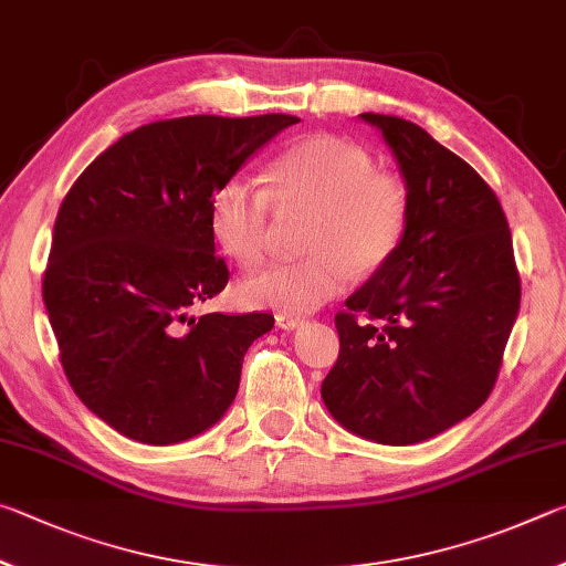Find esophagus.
I'll list each match as a JSON object with an SVG mask.
<instances>
[{
  "instance_id": "esophagus-1",
  "label": "esophagus",
  "mask_w": 566,
  "mask_h": 566,
  "mask_svg": "<svg viewBox=\"0 0 566 566\" xmlns=\"http://www.w3.org/2000/svg\"><path fill=\"white\" fill-rule=\"evenodd\" d=\"M305 321L301 318V315H289V313H277L275 315V325L281 331H295V328H301Z\"/></svg>"
}]
</instances>
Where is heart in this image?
<instances>
[{
	"mask_svg": "<svg viewBox=\"0 0 566 566\" xmlns=\"http://www.w3.org/2000/svg\"><path fill=\"white\" fill-rule=\"evenodd\" d=\"M373 168L365 148L321 134L275 158L268 188L241 176L216 188L208 226L221 251L243 268L263 261L273 206L311 211L303 231L308 255L243 277L235 295L245 308L311 313L343 293L353 271L370 275L390 261L408 228L410 198L400 178Z\"/></svg>",
	"mask_w": 566,
	"mask_h": 566,
	"instance_id": "heart-1",
	"label": "heart"
}]
</instances>
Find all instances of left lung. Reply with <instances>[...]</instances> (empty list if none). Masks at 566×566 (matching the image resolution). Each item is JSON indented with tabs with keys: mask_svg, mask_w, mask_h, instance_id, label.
<instances>
[{
	"mask_svg": "<svg viewBox=\"0 0 566 566\" xmlns=\"http://www.w3.org/2000/svg\"><path fill=\"white\" fill-rule=\"evenodd\" d=\"M360 118L390 146L410 213L398 251L335 315L340 355L321 395L345 430L415 444L490 398L520 273L497 196L468 161L405 118Z\"/></svg>",
	"mask_w": 566,
	"mask_h": 566,
	"instance_id": "left-lung-1",
	"label": "left lung"
}]
</instances>
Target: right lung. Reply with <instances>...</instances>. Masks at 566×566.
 I'll return each instance as SVG.
<instances>
[{"instance_id": "obj_1", "label": "right lung", "mask_w": 566, "mask_h": 566, "mask_svg": "<svg viewBox=\"0 0 566 566\" xmlns=\"http://www.w3.org/2000/svg\"><path fill=\"white\" fill-rule=\"evenodd\" d=\"M298 116H181L124 134L59 206L42 295L66 380L124 438L174 444L223 418L273 315L188 311L221 293L208 203Z\"/></svg>"}]
</instances>
